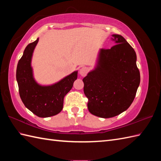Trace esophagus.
Instances as JSON below:
<instances>
[{
  "mask_svg": "<svg viewBox=\"0 0 161 161\" xmlns=\"http://www.w3.org/2000/svg\"><path fill=\"white\" fill-rule=\"evenodd\" d=\"M88 73V68L86 67H82L80 68V74L81 75V76H85V75H86Z\"/></svg>",
  "mask_w": 161,
  "mask_h": 161,
  "instance_id": "esophagus-1",
  "label": "esophagus"
}]
</instances>
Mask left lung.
<instances>
[{
    "label": "left lung",
    "mask_w": 161,
    "mask_h": 161,
    "mask_svg": "<svg viewBox=\"0 0 161 161\" xmlns=\"http://www.w3.org/2000/svg\"><path fill=\"white\" fill-rule=\"evenodd\" d=\"M112 36L115 45L100 50L96 66L83 79L88 111L103 118L126 111L134 100L141 81L135 50L121 35Z\"/></svg>",
    "instance_id": "obj_1"
}]
</instances>
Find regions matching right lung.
<instances>
[{"instance_id":"add662e5","label":"right lung","mask_w":161,"mask_h":161,"mask_svg":"<svg viewBox=\"0 0 161 161\" xmlns=\"http://www.w3.org/2000/svg\"><path fill=\"white\" fill-rule=\"evenodd\" d=\"M38 42L37 38L24 50L17 65L16 81L20 99L25 107L40 118H47L62 110L64 98L77 80V70L52 85L43 86L37 83L34 78L31 62Z\"/></svg>"}]
</instances>
